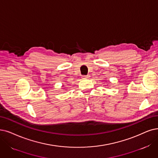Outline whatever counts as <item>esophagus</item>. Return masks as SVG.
I'll list each match as a JSON object with an SVG mask.
<instances>
[{"instance_id": "1", "label": "esophagus", "mask_w": 158, "mask_h": 158, "mask_svg": "<svg viewBox=\"0 0 158 158\" xmlns=\"http://www.w3.org/2000/svg\"><path fill=\"white\" fill-rule=\"evenodd\" d=\"M89 77H90L89 75H84V76H82V78H83L84 79L88 78H89Z\"/></svg>"}]
</instances>
